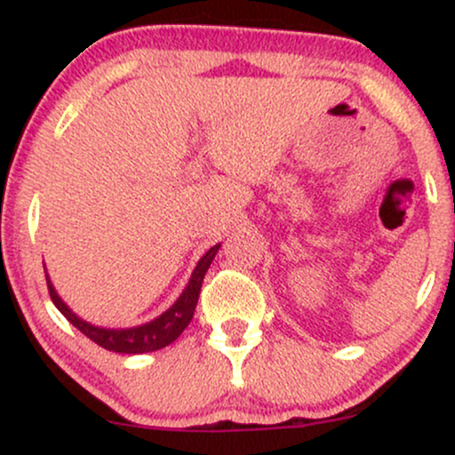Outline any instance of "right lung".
Segmentation results:
<instances>
[{
    "mask_svg": "<svg viewBox=\"0 0 455 455\" xmlns=\"http://www.w3.org/2000/svg\"><path fill=\"white\" fill-rule=\"evenodd\" d=\"M220 243L213 245V248L207 250L203 254V259L198 260L196 269L192 271V278L188 282L186 291L180 295V299L175 301L164 315L154 318L151 323H145V325L130 327V329H107V327H96L90 325L87 321L78 318L75 312L68 307L64 301L60 299V295L55 293L53 284H51L49 275H46V286H49V295L57 306V310L64 315L68 321L75 325L78 331L85 333L90 340H93L98 347L107 348V351L113 353H126V355H139V353H151L158 351V348L169 347L171 342H175L177 338L181 336V331L190 325L192 316H195V307L198 301V293H201L203 278H205L207 269H210L213 257H216Z\"/></svg>",
    "mask_w": 455,
    "mask_h": 455,
    "instance_id": "add662e5",
    "label": "right lung"
}]
</instances>
